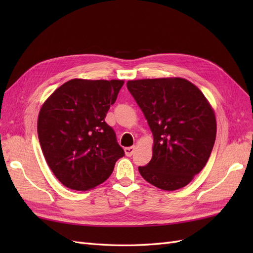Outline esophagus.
Segmentation results:
<instances>
[{
	"mask_svg": "<svg viewBox=\"0 0 253 253\" xmlns=\"http://www.w3.org/2000/svg\"><path fill=\"white\" fill-rule=\"evenodd\" d=\"M135 151V147L133 145V147H127V148H125V153L126 156H132L133 153Z\"/></svg>",
	"mask_w": 253,
	"mask_h": 253,
	"instance_id": "1",
	"label": "esophagus"
}]
</instances>
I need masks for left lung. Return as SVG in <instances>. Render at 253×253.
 Segmentation results:
<instances>
[{"label": "left lung", "mask_w": 253, "mask_h": 253, "mask_svg": "<svg viewBox=\"0 0 253 253\" xmlns=\"http://www.w3.org/2000/svg\"><path fill=\"white\" fill-rule=\"evenodd\" d=\"M154 137L151 162L138 170L166 191L187 186L210 157L216 137L215 115L202 91L182 78L127 81Z\"/></svg>", "instance_id": "obj_1"}]
</instances>
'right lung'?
I'll return each mask as SVG.
<instances>
[{"label":"right lung","mask_w":253,"mask_h":253,"mask_svg":"<svg viewBox=\"0 0 253 253\" xmlns=\"http://www.w3.org/2000/svg\"><path fill=\"white\" fill-rule=\"evenodd\" d=\"M122 80L73 79L44 102L38 136L46 163L59 181L86 191L105 181L125 151L105 122Z\"/></svg>","instance_id":"1"}]
</instances>
